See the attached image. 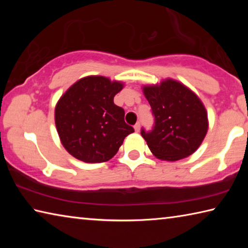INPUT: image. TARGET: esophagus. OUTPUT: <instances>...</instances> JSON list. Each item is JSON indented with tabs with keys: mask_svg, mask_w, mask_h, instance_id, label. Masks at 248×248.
<instances>
[{
	"mask_svg": "<svg viewBox=\"0 0 248 248\" xmlns=\"http://www.w3.org/2000/svg\"><path fill=\"white\" fill-rule=\"evenodd\" d=\"M134 130H136V132L140 131V123H137L136 124H134Z\"/></svg>",
	"mask_w": 248,
	"mask_h": 248,
	"instance_id": "obj_1",
	"label": "esophagus"
}]
</instances>
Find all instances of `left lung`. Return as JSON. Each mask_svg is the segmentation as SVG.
Here are the masks:
<instances>
[{
    "instance_id": "obj_1",
    "label": "left lung",
    "mask_w": 248,
    "mask_h": 248,
    "mask_svg": "<svg viewBox=\"0 0 248 248\" xmlns=\"http://www.w3.org/2000/svg\"><path fill=\"white\" fill-rule=\"evenodd\" d=\"M154 116V127L141 136L151 152L163 161L189 156L202 143L208 131V114L194 92L175 79L143 86Z\"/></svg>"
}]
</instances>
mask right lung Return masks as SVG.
Returning a JSON list of instances; mask_svg holds the SVG:
<instances>
[{"instance_id": "add662e5", "label": "right lung", "mask_w": 248, "mask_h": 248, "mask_svg": "<svg viewBox=\"0 0 248 248\" xmlns=\"http://www.w3.org/2000/svg\"><path fill=\"white\" fill-rule=\"evenodd\" d=\"M124 83L91 75L75 82L61 96L54 121L62 145L85 163L107 162L134 129L124 123V110L114 104Z\"/></svg>"}]
</instances>
